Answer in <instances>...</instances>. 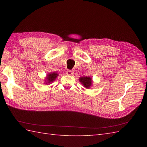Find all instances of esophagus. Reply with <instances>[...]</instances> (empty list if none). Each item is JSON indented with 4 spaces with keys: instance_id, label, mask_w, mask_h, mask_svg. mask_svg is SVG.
Here are the masks:
<instances>
[{
    "instance_id": "obj_1",
    "label": "esophagus",
    "mask_w": 147,
    "mask_h": 147,
    "mask_svg": "<svg viewBox=\"0 0 147 147\" xmlns=\"http://www.w3.org/2000/svg\"><path fill=\"white\" fill-rule=\"evenodd\" d=\"M73 73H74L73 71H71V70H67V71H66V74H67V75L71 76V75H73Z\"/></svg>"
}]
</instances>
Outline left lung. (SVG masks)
<instances>
[{
	"mask_svg": "<svg viewBox=\"0 0 147 147\" xmlns=\"http://www.w3.org/2000/svg\"><path fill=\"white\" fill-rule=\"evenodd\" d=\"M80 82L82 84L85 88L90 89L93 84L92 78L90 76H83L79 78Z\"/></svg>",
	"mask_w": 147,
	"mask_h": 147,
	"instance_id": "obj_1",
	"label": "left lung"
}]
</instances>
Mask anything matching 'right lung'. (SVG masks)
<instances>
[{
  "label": "right lung",
  "mask_w": 147,
  "mask_h": 147,
  "mask_svg": "<svg viewBox=\"0 0 147 147\" xmlns=\"http://www.w3.org/2000/svg\"><path fill=\"white\" fill-rule=\"evenodd\" d=\"M59 74L57 73H56V72H53V73H50L47 74L44 80V83L45 85H50V84L53 83V82L56 80Z\"/></svg>",
  "instance_id": "right-lung-1"
}]
</instances>
